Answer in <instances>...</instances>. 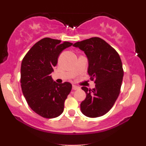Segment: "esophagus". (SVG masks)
Here are the masks:
<instances>
[{"label":"esophagus","instance_id":"obj_1","mask_svg":"<svg viewBox=\"0 0 146 146\" xmlns=\"http://www.w3.org/2000/svg\"><path fill=\"white\" fill-rule=\"evenodd\" d=\"M73 90H79V89H80V87H79V86H76V85H74V84H73Z\"/></svg>","mask_w":146,"mask_h":146}]
</instances>
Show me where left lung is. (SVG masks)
Here are the masks:
<instances>
[{
  "mask_svg": "<svg viewBox=\"0 0 146 146\" xmlns=\"http://www.w3.org/2000/svg\"><path fill=\"white\" fill-rule=\"evenodd\" d=\"M73 46L84 52L88 63L87 72L96 84L92 90L82 87L86 97L80 104V109L86 117H101L111 109L119 95L123 77L121 58L110 45L97 37Z\"/></svg>",
  "mask_w": 146,
  "mask_h": 146,
  "instance_id": "8db88e82",
  "label": "left lung"
}]
</instances>
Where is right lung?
I'll list each match as a JSON object with an SVG mask.
<instances>
[{
    "label": "right lung",
    "mask_w": 146,
    "mask_h": 146,
    "mask_svg": "<svg viewBox=\"0 0 146 146\" xmlns=\"http://www.w3.org/2000/svg\"><path fill=\"white\" fill-rule=\"evenodd\" d=\"M73 43L45 38L36 42L23 58L21 68L22 91L28 105L45 118H55L64 111L72 88L68 82L58 84L51 74L60 53Z\"/></svg>",
    "instance_id": "right-lung-1"
}]
</instances>
